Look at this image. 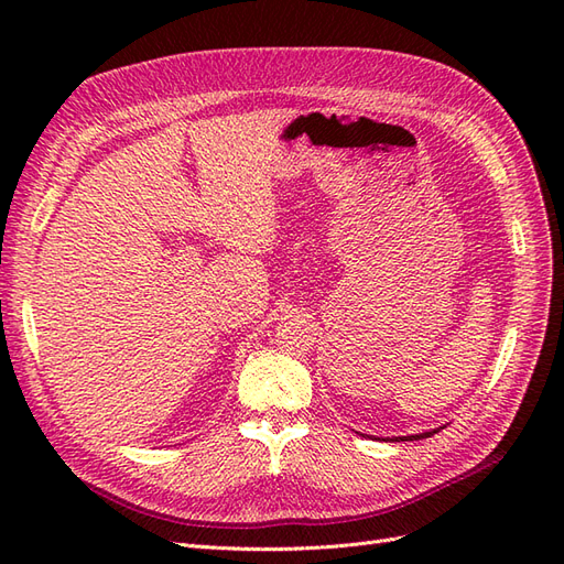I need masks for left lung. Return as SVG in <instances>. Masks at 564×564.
Instances as JSON below:
<instances>
[{
  "instance_id": "1",
  "label": "left lung",
  "mask_w": 564,
  "mask_h": 564,
  "mask_svg": "<svg viewBox=\"0 0 564 564\" xmlns=\"http://www.w3.org/2000/svg\"><path fill=\"white\" fill-rule=\"evenodd\" d=\"M437 431H429V433H419V435H406V437H392L395 442H406V440H423V437H431L435 435Z\"/></svg>"
}]
</instances>
